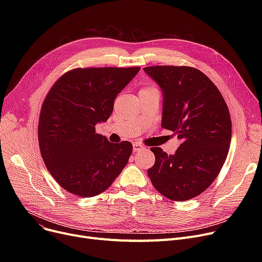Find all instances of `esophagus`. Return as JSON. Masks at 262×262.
<instances>
[{"label": "esophagus", "instance_id": "34e87169", "mask_svg": "<svg viewBox=\"0 0 262 262\" xmlns=\"http://www.w3.org/2000/svg\"><path fill=\"white\" fill-rule=\"evenodd\" d=\"M144 148H145L144 145H142L140 143H134L133 144V150H134V152H139V150H142Z\"/></svg>", "mask_w": 262, "mask_h": 262}]
</instances>
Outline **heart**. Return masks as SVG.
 <instances>
[{"label": "heart", "instance_id": "1", "mask_svg": "<svg viewBox=\"0 0 262 262\" xmlns=\"http://www.w3.org/2000/svg\"><path fill=\"white\" fill-rule=\"evenodd\" d=\"M146 89H147V88H146Z\"/></svg>", "mask_w": 262, "mask_h": 262}]
</instances>
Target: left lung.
Listing matches in <instances>:
<instances>
[{
	"instance_id": "8db88e82",
	"label": "left lung",
	"mask_w": 262,
	"mask_h": 262,
	"mask_svg": "<svg viewBox=\"0 0 262 262\" xmlns=\"http://www.w3.org/2000/svg\"><path fill=\"white\" fill-rule=\"evenodd\" d=\"M161 88V126L182 140L174 155L152 147L155 164L147 170L155 189L172 201L200 195L216 178L231 140L228 107L213 82L192 67L144 68Z\"/></svg>"
}]
</instances>
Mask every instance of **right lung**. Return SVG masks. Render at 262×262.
Returning a JSON list of instances; mask_svg holds the SVG:
<instances>
[{
  "mask_svg": "<svg viewBox=\"0 0 262 262\" xmlns=\"http://www.w3.org/2000/svg\"><path fill=\"white\" fill-rule=\"evenodd\" d=\"M132 68H77L50 89L38 123L40 153L59 186L81 198L108 189L128 162L133 145L112 143L95 133L118 94L139 72Z\"/></svg>",
  "mask_w": 262,
  "mask_h": 262,
  "instance_id": "right-lung-1",
  "label": "right lung"
}]
</instances>
